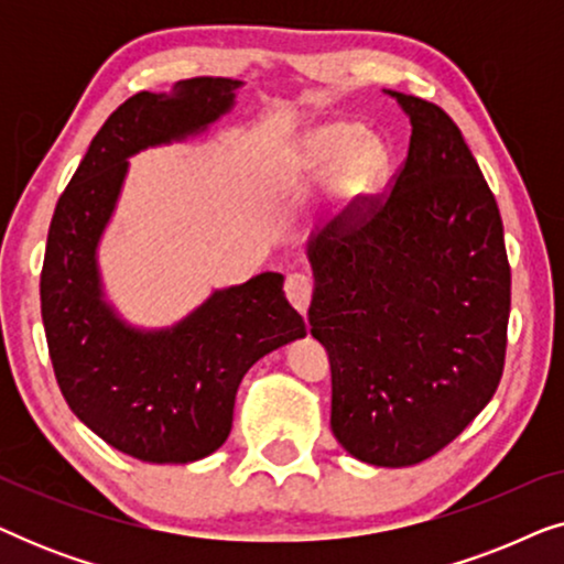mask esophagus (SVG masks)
Here are the masks:
<instances>
[{
  "label": "esophagus",
  "mask_w": 564,
  "mask_h": 564,
  "mask_svg": "<svg viewBox=\"0 0 564 564\" xmlns=\"http://www.w3.org/2000/svg\"><path fill=\"white\" fill-rule=\"evenodd\" d=\"M284 295L292 305H295L297 313H307V307H311V297H313V280L307 274H290L288 280H284Z\"/></svg>",
  "instance_id": "esophagus-1"
}]
</instances>
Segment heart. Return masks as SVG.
Masks as SVG:
<instances>
[{"mask_svg":"<svg viewBox=\"0 0 564 564\" xmlns=\"http://www.w3.org/2000/svg\"><path fill=\"white\" fill-rule=\"evenodd\" d=\"M300 164L315 176L330 172L334 189L349 203L365 199L388 174V151L372 135H359L351 122H328L305 135Z\"/></svg>","mask_w":564,"mask_h":564,"instance_id":"b5f03b06","label":"heart"}]
</instances>
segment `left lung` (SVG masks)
Masks as SVG:
<instances>
[{
  "instance_id": "left-lung-1",
  "label": "left lung",
  "mask_w": 564,
  "mask_h": 564,
  "mask_svg": "<svg viewBox=\"0 0 564 564\" xmlns=\"http://www.w3.org/2000/svg\"><path fill=\"white\" fill-rule=\"evenodd\" d=\"M411 118L384 197H365L307 246L311 334L330 359V429L351 457L411 467L496 395L511 267L496 197L442 107L390 91Z\"/></svg>"
}]
</instances>
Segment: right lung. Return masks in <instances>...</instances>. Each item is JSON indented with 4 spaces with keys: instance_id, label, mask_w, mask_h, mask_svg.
Instances as JSON below:
<instances>
[{
    "instance_id": "add662e5",
    "label": "right lung",
    "mask_w": 564,
    "mask_h": 564,
    "mask_svg": "<svg viewBox=\"0 0 564 564\" xmlns=\"http://www.w3.org/2000/svg\"><path fill=\"white\" fill-rule=\"evenodd\" d=\"M238 84L195 76L176 82L172 95L126 99L99 128L51 220L41 311L58 388L84 426L153 465H187L223 446L253 361L307 334L276 272L215 292L174 328L149 334L115 318L102 300L95 253L126 159L210 126L234 105Z\"/></svg>"
}]
</instances>
